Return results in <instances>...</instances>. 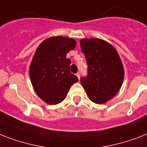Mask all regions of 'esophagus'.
Instances as JSON below:
<instances>
[{"label":"esophagus","mask_w":147,"mask_h":147,"mask_svg":"<svg viewBox=\"0 0 147 147\" xmlns=\"http://www.w3.org/2000/svg\"><path fill=\"white\" fill-rule=\"evenodd\" d=\"M76 76H77L78 79H79V78H80V73H77V74H76Z\"/></svg>","instance_id":"1"}]
</instances>
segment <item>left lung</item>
<instances>
[{
    "label": "left lung",
    "instance_id": "obj_1",
    "mask_svg": "<svg viewBox=\"0 0 147 147\" xmlns=\"http://www.w3.org/2000/svg\"><path fill=\"white\" fill-rule=\"evenodd\" d=\"M88 64V76L81 83L92 101L104 104L121 89L124 78L123 63L116 49L105 40L93 38L80 40Z\"/></svg>",
    "mask_w": 147,
    "mask_h": 147
}]
</instances>
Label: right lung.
Returning <instances> with one entry per match:
<instances>
[{"label": "right lung", "mask_w": 147, "mask_h": 147, "mask_svg": "<svg viewBox=\"0 0 147 147\" xmlns=\"http://www.w3.org/2000/svg\"><path fill=\"white\" fill-rule=\"evenodd\" d=\"M76 46V40L65 36H52L42 41L36 50L29 69L33 89L49 105H57L66 97L78 81L71 73V60L66 54Z\"/></svg>", "instance_id": "right-lung-1"}]
</instances>
